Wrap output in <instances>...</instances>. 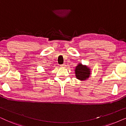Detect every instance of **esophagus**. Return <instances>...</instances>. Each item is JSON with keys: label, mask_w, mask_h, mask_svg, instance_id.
<instances>
[{"label": "esophagus", "mask_w": 126, "mask_h": 126, "mask_svg": "<svg viewBox=\"0 0 126 126\" xmlns=\"http://www.w3.org/2000/svg\"><path fill=\"white\" fill-rule=\"evenodd\" d=\"M60 66L62 67H66V64H65V63H64V64L60 65Z\"/></svg>", "instance_id": "1"}]
</instances>
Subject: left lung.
I'll return each mask as SVG.
<instances>
[{"mask_svg":"<svg viewBox=\"0 0 126 126\" xmlns=\"http://www.w3.org/2000/svg\"><path fill=\"white\" fill-rule=\"evenodd\" d=\"M90 70L87 66H83L81 63L76 67V76L77 79L80 80H85L90 77Z\"/></svg>","mask_w":126,"mask_h":126,"instance_id":"1","label":"left lung"}]
</instances>
